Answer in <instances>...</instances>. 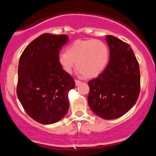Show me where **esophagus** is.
I'll return each instance as SVG.
<instances>
[{
  "mask_svg": "<svg viewBox=\"0 0 156 156\" xmlns=\"http://www.w3.org/2000/svg\"><path fill=\"white\" fill-rule=\"evenodd\" d=\"M75 81H76V86H79L80 83H81V81H80V80H77V79L75 80Z\"/></svg>",
  "mask_w": 156,
  "mask_h": 156,
  "instance_id": "obj_1",
  "label": "esophagus"
}]
</instances>
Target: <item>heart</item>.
<instances>
[{
    "instance_id": "b5f03b06",
    "label": "heart",
    "mask_w": 156,
    "mask_h": 156,
    "mask_svg": "<svg viewBox=\"0 0 156 156\" xmlns=\"http://www.w3.org/2000/svg\"><path fill=\"white\" fill-rule=\"evenodd\" d=\"M108 59V46L98 39H78L58 55V62L64 72L70 73L76 64L78 74L87 78H94L103 72Z\"/></svg>"
}]
</instances>
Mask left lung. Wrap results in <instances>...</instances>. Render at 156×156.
Segmentation results:
<instances>
[{
  "mask_svg": "<svg viewBox=\"0 0 156 156\" xmlns=\"http://www.w3.org/2000/svg\"><path fill=\"white\" fill-rule=\"evenodd\" d=\"M105 40L110 51L109 62L98 77L88 82V103L98 116L114 119L124 115L136 103L140 71L129 44L112 35H107Z\"/></svg>",
  "mask_w": 156,
  "mask_h": 156,
  "instance_id": "obj_1",
  "label": "left lung"
}]
</instances>
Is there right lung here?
<instances>
[{"label":"right lung","instance_id":"1","mask_svg":"<svg viewBox=\"0 0 156 156\" xmlns=\"http://www.w3.org/2000/svg\"><path fill=\"white\" fill-rule=\"evenodd\" d=\"M68 39L65 34H43L25 48L20 58L17 97L27 114L42 124L57 122L69 109L68 93L76 83L58 62Z\"/></svg>","mask_w":156,"mask_h":156}]
</instances>
